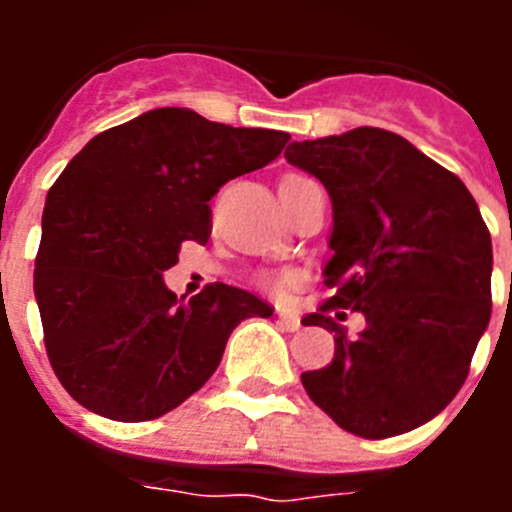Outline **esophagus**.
<instances>
[{
  "label": "esophagus",
  "instance_id": "1",
  "mask_svg": "<svg viewBox=\"0 0 512 512\" xmlns=\"http://www.w3.org/2000/svg\"><path fill=\"white\" fill-rule=\"evenodd\" d=\"M277 318H279V325H282L284 330H300L302 323H300V315L297 312H289V310H277Z\"/></svg>",
  "mask_w": 512,
  "mask_h": 512
}]
</instances>
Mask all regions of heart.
<instances>
[{
  "mask_svg": "<svg viewBox=\"0 0 512 512\" xmlns=\"http://www.w3.org/2000/svg\"><path fill=\"white\" fill-rule=\"evenodd\" d=\"M292 179H297V174L284 176V179H282V182H279V184L292 182ZM261 282H264L266 287L271 289V292H287V289L292 287V282H295V277H292L289 271H279V274H266V277L261 279Z\"/></svg>",
  "mask_w": 512,
  "mask_h": 512,
  "instance_id": "b5f03b06",
  "label": "heart"
}]
</instances>
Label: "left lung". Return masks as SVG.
I'll return each instance as SVG.
<instances>
[{"label": "left lung", "instance_id": "8db88e82", "mask_svg": "<svg viewBox=\"0 0 512 512\" xmlns=\"http://www.w3.org/2000/svg\"><path fill=\"white\" fill-rule=\"evenodd\" d=\"M287 161L318 176L333 202L336 295L302 318L336 333V354L302 374L320 410L361 438H390L436 418L461 390L492 312V241L459 176L402 135L356 128L302 140ZM359 309L356 339L329 318Z\"/></svg>", "mask_w": 512, "mask_h": 512}]
</instances>
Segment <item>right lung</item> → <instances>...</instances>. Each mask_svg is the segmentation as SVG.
I'll return each instance as SVG.
<instances>
[{"mask_svg":"<svg viewBox=\"0 0 512 512\" xmlns=\"http://www.w3.org/2000/svg\"><path fill=\"white\" fill-rule=\"evenodd\" d=\"M287 140L161 107L71 158L45 200L35 300L53 372L79 405L122 423L161 418L215 374L235 325L274 312L223 282L176 300L161 274L184 241L207 243L217 189Z\"/></svg>","mask_w":512,"mask_h":512,"instance_id":"obj_1","label":"right lung"}]
</instances>
